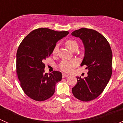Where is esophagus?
<instances>
[{
	"label": "esophagus",
	"instance_id": "esophagus-1",
	"mask_svg": "<svg viewBox=\"0 0 123 123\" xmlns=\"http://www.w3.org/2000/svg\"><path fill=\"white\" fill-rule=\"evenodd\" d=\"M62 76H63V78H66V77L69 76V75H68V74H65V73H63V74H62Z\"/></svg>",
	"mask_w": 123,
	"mask_h": 123
}]
</instances>
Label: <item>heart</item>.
<instances>
[{
    "instance_id": "obj_1",
    "label": "heart",
    "mask_w": 123,
    "mask_h": 123,
    "mask_svg": "<svg viewBox=\"0 0 123 123\" xmlns=\"http://www.w3.org/2000/svg\"><path fill=\"white\" fill-rule=\"evenodd\" d=\"M66 45L67 47L72 51L73 49L76 47H78V44L76 41L73 40H69L66 42ZM58 47L57 45H55L53 49V53H55L57 51ZM76 65V62L74 60H70V61H63L60 64V69L66 72H70L73 69L75 66Z\"/></svg>"
}]
</instances>
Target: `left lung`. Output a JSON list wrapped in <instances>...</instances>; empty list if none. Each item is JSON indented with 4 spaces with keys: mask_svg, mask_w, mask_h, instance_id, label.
<instances>
[{
    "mask_svg": "<svg viewBox=\"0 0 123 123\" xmlns=\"http://www.w3.org/2000/svg\"><path fill=\"white\" fill-rule=\"evenodd\" d=\"M72 35L82 41L85 54L80 66H86L88 76H77V83L72 88L75 98L90 101L101 95L112 74V54L107 39L97 31L82 28L72 32Z\"/></svg>",
    "mask_w": 123,
    "mask_h": 123,
    "instance_id": "8db88e82",
    "label": "left lung"
}]
</instances>
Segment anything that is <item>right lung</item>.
<instances>
[{
  "instance_id": "obj_1",
  "label": "right lung",
  "mask_w": 123,
  "mask_h": 123,
  "mask_svg": "<svg viewBox=\"0 0 123 123\" xmlns=\"http://www.w3.org/2000/svg\"><path fill=\"white\" fill-rule=\"evenodd\" d=\"M69 33L41 28L31 31L20 44L16 53V72L21 88L31 99L45 101L54 93L62 73H45L43 62L52 54L57 41Z\"/></svg>"
}]
</instances>
